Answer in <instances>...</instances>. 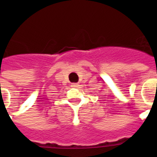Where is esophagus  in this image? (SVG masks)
Listing matches in <instances>:
<instances>
[{
    "label": "esophagus",
    "instance_id": "obj_1",
    "mask_svg": "<svg viewBox=\"0 0 157 157\" xmlns=\"http://www.w3.org/2000/svg\"><path fill=\"white\" fill-rule=\"evenodd\" d=\"M71 87H74V88H80L81 87V86L79 85L78 83H73L72 85H71Z\"/></svg>",
    "mask_w": 157,
    "mask_h": 157
}]
</instances>
